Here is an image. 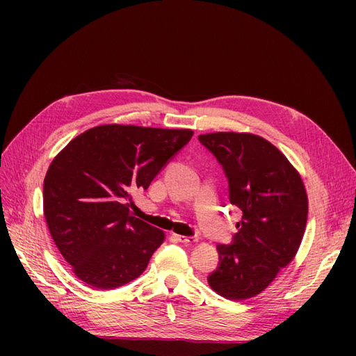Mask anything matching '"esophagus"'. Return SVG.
I'll use <instances>...</instances> for the list:
<instances>
[{
  "label": "esophagus",
  "instance_id": "34e87169",
  "mask_svg": "<svg viewBox=\"0 0 356 356\" xmlns=\"http://www.w3.org/2000/svg\"><path fill=\"white\" fill-rule=\"evenodd\" d=\"M175 238L178 242L181 243H195L197 242V238H193V236H181V234H175Z\"/></svg>",
  "mask_w": 356,
  "mask_h": 356
}]
</instances>
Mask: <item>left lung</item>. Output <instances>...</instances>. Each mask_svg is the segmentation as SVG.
I'll list each match as a JSON object with an SVG mask.
<instances>
[{
    "instance_id": "left-lung-1",
    "label": "left lung",
    "mask_w": 356,
    "mask_h": 356,
    "mask_svg": "<svg viewBox=\"0 0 356 356\" xmlns=\"http://www.w3.org/2000/svg\"><path fill=\"white\" fill-rule=\"evenodd\" d=\"M199 141L229 179L230 203L243 215L232 245H218L220 264L208 284L221 297L246 300L294 260L307 222V193L297 169L267 139L215 132Z\"/></svg>"
}]
</instances>
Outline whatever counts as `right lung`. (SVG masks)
<instances>
[{"mask_svg": "<svg viewBox=\"0 0 356 356\" xmlns=\"http://www.w3.org/2000/svg\"><path fill=\"white\" fill-rule=\"evenodd\" d=\"M193 136L190 129L102 124L53 159L42 208L59 252L80 281L98 289L132 282L165 233L129 212L131 191L147 190Z\"/></svg>", "mask_w": 356, "mask_h": 356, "instance_id": "right-lung-1", "label": "right lung"}]
</instances>
